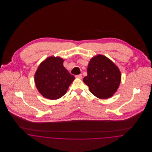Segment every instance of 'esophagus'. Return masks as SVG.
<instances>
[{
  "label": "esophagus",
  "instance_id": "34e87169",
  "mask_svg": "<svg viewBox=\"0 0 152 152\" xmlns=\"http://www.w3.org/2000/svg\"><path fill=\"white\" fill-rule=\"evenodd\" d=\"M75 77L77 78H79V79H81L82 78V75L81 74H79V75H75Z\"/></svg>",
  "mask_w": 152,
  "mask_h": 152
}]
</instances>
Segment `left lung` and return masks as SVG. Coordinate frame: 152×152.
Returning a JSON list of instances; mask_svg holds the SVG:
<instances>
[{
	"label": "left lung",
	"instance_id": "8db88e82",
	"mask_svg": "<svg viewBox=\"0 0 152 152\" xmlns=\"http://www.w3.org/2000/svg\"><path fill=\"white\" fill-rule=\"evenodd\" d=\"M87 76L83 79L90 92L99 99H108L119 87L121 73L119 68L105 56L98 54L89 61Z\"/></svg>",
	"mask_w": 152,
	"mask_h": 152
}]
</instances>
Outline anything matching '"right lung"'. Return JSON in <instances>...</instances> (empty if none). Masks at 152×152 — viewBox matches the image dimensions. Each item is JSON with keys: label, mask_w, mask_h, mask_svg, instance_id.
I'll use <instances>...</instances> for the list:
<instances>
[{"label": "right lung", "mask_w": 152, "mask_h": 152, "mask_svg": "<svg viewBox=\"0 0 152 152\" xmlns=\"http://www.w3.org/2000/svg\"><path fill=\"white\" fill-rule=\"evenodd\" d=\"M63 63L64 60L60 57H48L36 70L35 84L44 98L52 100L60 98L74 80V76L69 73Z\"/></svg>", "instance_id": "add662e5"}]
</instances>
